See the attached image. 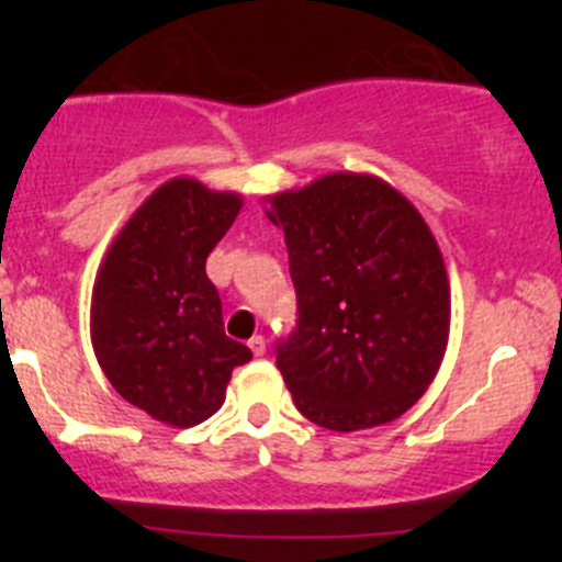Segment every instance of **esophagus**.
<instances>
[{
    "mask_svg": "<svg viewBox=\"0 0 562 562\" xmlns=\"http://www.w3.org/2000/svg\"><path fill=\"white\" fill-rule=\"evenodd\" d=\"M247 346H250V351H252V355H256V357H261V355H265V351H267V340H265V337H261V335H252Z\"/></svg>",
    "mask_w": 562,
    "mask_h": 562,
    "instance_id": "34e87169",
    "label": "esophagus"
}]
</instances>
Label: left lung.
Here are the masks:
<instances>
[{
    "mask_svg": "<svg viewBox=\"0 0 562 562\" xmlns=\"http://www.w3.org/2000/svg\"><path fill=\"white\" fill-rule=\"evenodd\" d=\"M265 202L301 312L276 355L295 408L337 434L400 419L450 337V281L428 222L394 186L357 171Z\"/></svg>",
    "mask_w": 562,
    "mask_h": 562,
    "instance_id": "8db88e82",
    "label": "left lung"
}]
</instances>
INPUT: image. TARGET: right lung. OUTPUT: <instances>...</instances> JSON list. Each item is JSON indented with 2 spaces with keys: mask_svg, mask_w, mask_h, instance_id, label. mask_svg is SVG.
Segmentation results:
<instances>
[{
  "mask_svg": "<svg viewBox=\"0 0 562 562\" xmlns=\"http://www.w3.org/2000/svg\"><path fill=\"white\" fill-rule=\"evenodd\" d=\"M245 200L193 177L154 188L112 238L89 306V337L112 389L171 428L222 408L236 366L252 357L225 335L205 261Z\"/></svg>",
  "mask_w": 562,
  "mask_h": 562,
  "instance_id": "1",
  "label": "right lung"
}]
</instances>
